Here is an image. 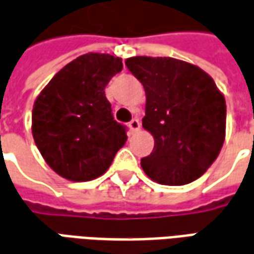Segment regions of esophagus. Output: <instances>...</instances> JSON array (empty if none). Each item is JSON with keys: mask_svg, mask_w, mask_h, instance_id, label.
<instances>
[{"mask_svg": "<svg viewBox=\"0 0 254 254\" xmlns=\"http://www.w3.org/2000/svg\"><path fill=\"white\" fill-rule=\"evenodd\" d=\"M128 127H130L131 132H135L141 128V123H139V120L138 119H132L130 123H128Z\"/></svg>", "mask_w": 254, "mask_h": 254, "instance_id": "1", "label": "esophagus"}]
</instances>
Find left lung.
<instances>
[{
  "label": "left lung",
  "instance_id": "8db88e82",
  "mask_svg": "<svg viewBox=\"0 0 254 254\" xmlns=\"http://www.w3.org/2000/svg\"><path fill=\"white\" fill-rule=\"evenodd\" d=\"M146 93L142 126L154 138L141 160L152 181L182 186L204 175L226 136V100L201 68L172 57L136 56L126 60Z\"/></svg>",
  "mask_w": 254,
  "mask_h": 254
}]
</instances>
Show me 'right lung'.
Returning a JSON list of instances; mask_svg holds the SVG:
<instances>
[{
    "mask_svg": "<svg viewBox=\"0 0 254 254\" xmlns=\"http://www.w3.org/2000/svg\"><path fill=\"white\" fill-rule=\"evenodd\" d=\"M123 69L122 59L87 53L66 64L38 95L32 136L45 161L68 181H93L107 172L127 141L105 87Z\"/></svg>",
    "mask_w": 254,
    "mask_h": 254,
    "instance_id": "1",
    "label": "right lung"
}]
</instances>
